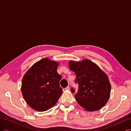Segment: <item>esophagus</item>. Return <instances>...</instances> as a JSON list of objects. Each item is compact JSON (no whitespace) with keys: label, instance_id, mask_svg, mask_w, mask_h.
Wrapping results in <instances>:
<instances>
[{"label":"esophagus","instance_id":"34e87169","mask_svg":"<svg viewBox=\"0 0 131 131\" xmlns=\"http://www.w3.org/2000/svg\"><path fill=\"white\" fill-rule=\"evenodd\" d=\"M69 86H68L67 87H66V88H65V90H69Z\"/></svg>","mask_w":131,"mask_h":131}]
</instances>
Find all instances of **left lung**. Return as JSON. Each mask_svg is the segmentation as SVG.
<instances>
[{"label": "left lung", "mask_w": 131, "mask_h": 131, "mask_svg": "<svg viewBox=\"0 0 131 131\" xmlns=\"http://www.w3.org/2000/svg\"><path fill=\"white\" fill-rule=\"evenodd\" d=\"M70 69L76 75L75 84L78 90L70 89L75 93V98L81 106L89 112L101 109L108 102L111 85L107 75L97 65L89 59L69 63Z\"/></svg>", "instance_id": "8db88e82"}]
</instances>
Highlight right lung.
<instances>
[{
    "mask_svg": "<svg viewBox=\"0 0 131 131\" xmlns=\"http://www.w3.org/2000/svg\"><path fill=\"white\" fill-rule=\"evenodd\" d=\"M58 64L48 58L35 63L23 78L21 91L31 108L44 112L53 106L62 93L59 85L62 75L58 74Z\"/></svg>",
    "mask_w": 131,
    "mask_h": 131,
    "instance_id": "1",
    "label": "right lung"
}]
</instances>
